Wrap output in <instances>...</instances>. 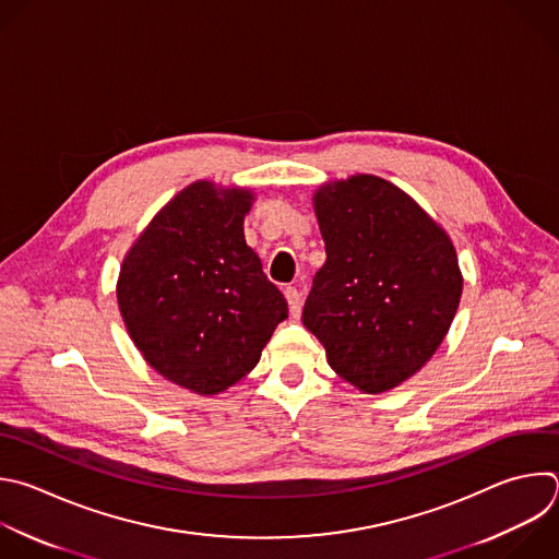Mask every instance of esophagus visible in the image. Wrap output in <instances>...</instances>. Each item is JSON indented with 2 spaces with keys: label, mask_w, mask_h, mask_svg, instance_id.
Segmentation results:
<instances>
[{
  "label": "esophagus",
  "mask_w": 559,
  "mask_h": 559,
  "mask_svg": "<svg viewBox=\"0 0 559 559\" xmlns=\"http://www.w3.org/2000/svg\"><path fill=\"white\" fill-rule=\"evenodd\" d=\"M285 298H287V305H289V313L294 318L300 316V307H302V292L298 287H287L285 289Z\"/></svg>",
  "instance_id": "obj_1"
}]
</instances>
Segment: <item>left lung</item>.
<instances>
[{
  "label": "left lung",
  "mask_w": 559,
  "mask_h": 559,
  "mask_svg": "<svg viewBox=\"0 0 559 559\" xmlns=\"http://www.w3.org/2000/svg\"><path fill=\"white\" fill-rule=\"evenodd\" d=\"M326 261L302 324L329 366L378 395L435 355L459 309L463 276L445 230L395 183L353 175L313 195Z\"/></svg>",
  "instance_id": "left-lung-1"
}]
</instances>
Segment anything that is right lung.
Returning <instances> with one entry per match:
<instances>
[{"mask_svg":"<svg viewBox=\"0 0 559 559\" xmlns=\"http://www.w3.org/2000/svg\"><path fill=\"white\" fill-rule=\"evenodd\" d=\"M254 195L195 181L179 191L127 252L118 307L127 331L157 373L198 395L246 378L287 300L246 243Z\"/></svg>","mask_w":559,"mask_h":559,"instance_id":"add662e5","label":"right lung"}]
</instances>
